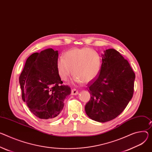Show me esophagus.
<instances>
[{
    "label": "esophagus",
    "mask_w": 152,
    "mask_h": 152,
    "mask_svg": "<svg viewBox=\"0 0 152 152\" xmlns=\"http://www.w3.org/2000/svg\"><path fill=\"white\" fill-rule=\"evenodd\" d=\"M78 94H79V92H78V91L77 90H76L75 88L72 90V95H77Z\"/></svg>",
    "instance_id": "34e87169"
}]
</instances>
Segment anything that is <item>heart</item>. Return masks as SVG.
Segmentation results:
<instances>
[{
	"label": "heart",
	"mask_w": 152,
	"mask_h": 152,
	"mask_svg": "<svg viewBox=\"0 0 152 152\" xmlns=\"http://www.w3.org/2000/svg\"><path fill=\"white\" fill-rule=\"evenodd\" d=\"M102 65L101 55L89 48H74L68 50L64 58L59 57L56 66L61 78L66 81L72 75H75L76 83L91 82L99 76Z\"/></svg>",
	"instance_id": "obj_1"
}]
</instances>
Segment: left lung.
<instances>
[{
	"label": "left lung",
	"instance_id": "1",
	"mask_svg": "<svg viewBox=\"0 0 152 152\" xmlns=\"http://www.w3.org/2000/svg\"><path fill=\"white\" fill-rule=\"evenodd\" d=\"M102 57L99 76L88 85L91 99L85 110L91 119L105 122L119 116L132 99L135 74L116 50H106Z\"/></svg>",
	"mask_w": 152,
	"mask_h": 152
}]
</instances>
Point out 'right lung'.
<instances>
[{
	"mask_svg": "<svg viewBox=\"0 0 152 152\" xmlns=\"http://www.w3.org/2000/svg\"><path fill=\"white\" fill-rule=\"evenodd\" d=\"M58 51L48 48L32 54L27 59L19 76L22 98L30 111L43 120H52L58 116L64 100L70 94L57 70Z\"/></svg>",
	"mask_w": 152,
	"mask_h": 152,
	"instance_id": "1",
	"label": "right lung"
}]
</instances>
